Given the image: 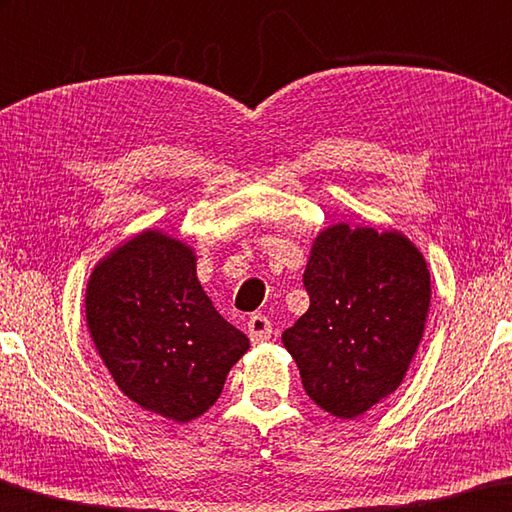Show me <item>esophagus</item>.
I'll return each instance as SVG.
<instances>
[{
    "instance_id": "obj_1",
    "label": "esophagus",
    "mask_w": 512,
    "mask_h": 512,
    "mask_svg": "<svg viewBox=\"0 0 512 512\" xmlns=\"http://www.w3.org/2000/svg\"><path fill=\"white\" fill-rule=\"evenodd\" d=\"M247 331H249V340L254 342V345H258V342L270 340V335H272V324H270V320H267L265 315L256 313V315H251V317H249V322H247Z\"/></svg>"
}]
</instances>
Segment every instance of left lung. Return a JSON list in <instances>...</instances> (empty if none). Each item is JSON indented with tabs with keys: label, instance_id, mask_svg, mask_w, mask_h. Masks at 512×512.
<instances>
[{
	"label": "left lung",
	"instance_id": "left-lung-1",
	"mask_svg": "<svg viewBox=\"0 0 512 512\" xmlns=\"http://www.w3.org/2000/svg\"><path fill=\"white\" fill-rule=\"evenodd\" d=\"M308 311L283 331L306 395L342 420L399 388L431 301L424 256L401 233L335 224L304 272Z\"/></svg>",
	"mask_w": 512,
	"mask_h": 512
}]
</instances>
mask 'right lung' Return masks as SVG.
I'll list each match as a JSON object with an SVG mask.
<instances>
[{
	"label": "right lung",
	"mask_w": 512,
	"mask_h": 512,
	"mask_svg": "<svg viewBox=\"0 0 512 512\" xmlns=\"http://www.w3.org/2000/svg\"><path fill=\"white\" fill-rule=\"evenodd\" d=\"M183 242L145 231L95 267L88 329L124 395L174 422L211 408L249 338L215 311Z\"/></svg>",
	"instance_id": "right-lung-1"
}]
</instances>
